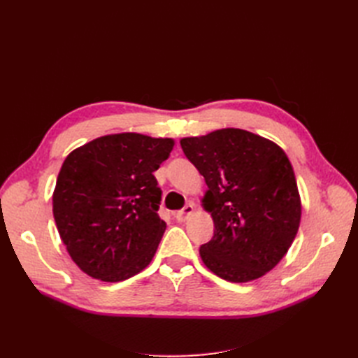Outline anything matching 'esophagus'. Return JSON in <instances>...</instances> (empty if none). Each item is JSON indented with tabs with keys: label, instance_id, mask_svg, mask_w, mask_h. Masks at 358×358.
Returning a JSON list of instances; mask_svg holds the SVG:
<instances>
[{
	"label": "esophagus",
	"instance_id": "esophagus-1",
	"mask_svg": "<svg viewBox=\"0 0 358 358\" xmlns=\"http://www.w3.org/2000/svg\"><path fill=\"white\" fill-rule=\"evenodd\" d=\"M192 213H194V204H187L185 208L178 210V212L175 213V218H176L179 222H185V221H188V220L191 218Z\"/></svg>",
	"mask_w": 358,
	"mask_h": 358
}]
</instances>
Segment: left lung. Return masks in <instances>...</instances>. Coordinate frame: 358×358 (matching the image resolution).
Wrapping results in <instances>:
<instances>
[{
	"label": "left lung",
	"mask_w": 358,
	"mask_h": 358,
	"mask_svg": "<svg viewBox=\"0 0 358 358\" xmlns=\"http://www.w3.org/2000/svg\"><path fill=\"white\" fill-rule=\"evenodd\" d=\"M180 146L208 185L201 203L215 231L200 246L204 266L230 282L262 278L288 252L300 225V194L287 154L241 128L185 137Z\"/></svg>",
	"instance_id": "8db88e82"
}]
</instances>
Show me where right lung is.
<instances>
[{"label": "right lung", "mask_w": 358, "mask_h": 358, "mask_svg": "<svg viewBox=\"0 0 358 358\" xmlns=\"http://www.w3.org/2000/svg\"><path fill=\"white\" fill-rule=\"evenodd\" d=\"M173 138L109 134L69 154L53 191V218L78 267L104 282L137 275L152 262L166 222L154 176Z\"/></svg>", "instance_id": "1"}]
</instances>
